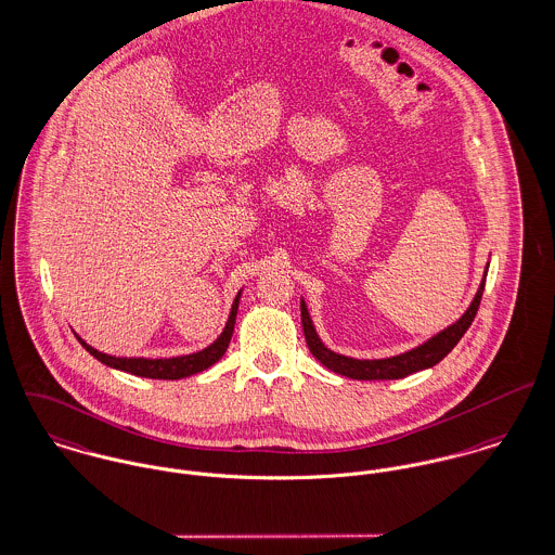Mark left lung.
<instances>
[{
	"mask_svg": "<svg viewBox=\"0 0 555 555\" xmlns=\"http://www.w3.org/2000/svg\"><path fill=\"white\" fill-rule=\"evenodd\" d=\"M488 266H486L483 279L479 283V289H477L475 298L470 301L467 312L456 323H452L450 327H446L443 332H439L430 340L416 346V348H412V350H408V352H401V354H395V357H388V359H352V357L338 354V352L330 350L321 341V338L317 336V330L312 325L308 308H306V304L301 299L299 308H301V327H304L306 344H308L312 357L319 359L327 370H332V372H336L340 376H346V378H352V380H397V378H405V376H410L414 372L428 370V367L437 365L461 341V338L465 336V332L469 330L470 323H473V319L477 314L479 301H481Z\"/></svg>",
	"mask_w": 555,
	"mask_h": 555,
	"instance_id": "1",
	"label": "left lung"
}]
</instances>
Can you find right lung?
I'll return each instance as SVG.
<instances>
[{
    "label": "right lung",
    "instance_id": "add662e5",
    "mask_svg": "<svg viewBox=\"0 0 555 555\" xmlns=\"http://www.w3.org/2000/svg\"><path fill=\"white\" fill-rule=\"evenodd\" d=\"M238 299H241V292L234 298L230 317H228V323H225L221 336L211 346H207V348H203L198 352H192V354H183V357H171V359H143V357L127 359V357H114V354L99 352L96 348L86 344L80 336H76V338L80 340V344L85 346L86 350L96 361H101L107 367L127 372V374H132V376H141V378L181 380V378H188L192 374H198V372L211 367L214 363H217L223 357V352L228 350V344L232 340V332H234V323H236V312H238Z\"/></svg>",
    "mask_w": 555,
    "mask_h": 555
}]
</instances>
